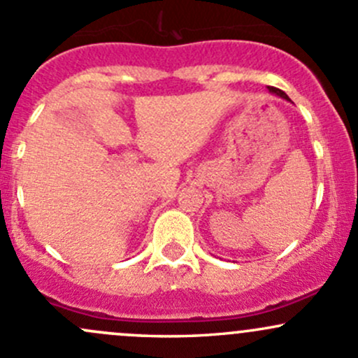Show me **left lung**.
<instances>
[{
  "mask_svg": "<svg viewBox=\"0 0 358 358\" xmlns=\"http://www.w3.org/2000/svg\"><path fill=\"white\" fill-rule=\"evenodd\" d=\"M269 89V92H273V94H276V96H280V97H283V99H288V96L287 94L283 92V90H280V89H276V87H268ZM289 101V99H288Z\"/></svg>",
  "mask_w": 358,
  "mask_h": 358,
  "instance_id": "8db88e82",
  "label": "left lung"
}]
</instances>
